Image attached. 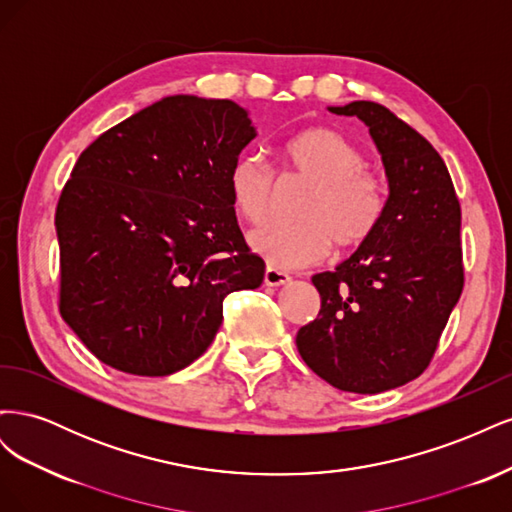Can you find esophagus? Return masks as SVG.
<instances>
[{
    "mask_svg": "<svg viewBox=\"0 0 512 512\" xmlns=\"http://www.w3.org/2000/svg\"><path fill=\"white\" fill-rule=\"evenodd\" d=\"M290 282V275L280 271V269H273V267H267L265 269V284L267 286H282V284H288Z\"/></svg>",
    "mask_w": 512,
    "mask_h": 512,
    "instance_id": "34e87169",
    "label": "esophagus"
}]
</instances>
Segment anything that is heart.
<instances>
[{"label":"heart","mask_w":512,"mask_h":512,"mask_svg":"<svg viewBox=\"0 0 512 512\" xmlns=\"http://www.w3.org/2000/svg\"><path fill=\"white\" fill-rule=\"evenodd\" d=\"M284 175L309 183L294 207L292 224H269L250 235V247L269 265L299 269L316 265L335 247L359 250L376 235L386 211L384 183L367 170L363 149L333 128H309L282 143ZM232 207L245 222L269 220L275 175L258 153H241L228 170Z\"/></svg>","instance_id":"obj_1"}]
</instances>
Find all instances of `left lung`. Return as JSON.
I'll return each instance as SVG.
<instances>
[{
  "mask_svg": "<svg viewBox=\"0 0 512 512\" xmlns=\"http://www.w3.org/2000/svg\"><path fill=\"white\" fill-rule=\"evenodd\" d=\"M374 138L389 200L378 232L335 271L312 277L320 312L297 333L307 367L348 393H382L418 378L463 290L461 207L440 153L389 108L331 106Z\"/></svg>",
  "mask_w": 512,
  "mask_h": 512,
  "instance_id": "8db88e82",
  "label": "left lung"
}]
</instances>
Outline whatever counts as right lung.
<instances>
[{
	"mask_svg": "<svg viewBox=\"0 0 512 512\" xmlns=\"http://www.w3.org/2000/svg\"><path fill=\"white\" fill-rule=\"evenodd\" d=\"M254 138L239 104L170 96L76 160L55 211L59 314L98 361L175 374L211 346L228 294L262 284L228 192Z\"/></svg>",
	"mask_w": 512,
	"mask_h": 512,
	"instance_id": "obj_1",
	"label": "right lung"
}]
</instances>
